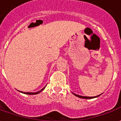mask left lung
<instances>
[{
	"label": "left lung",
	"mask_w": 121,
	"mask_h": 121,
	"mask_svg": "<svg viewBox=\"0 0 121 121\" xmlns=\"http://www.w3.org/2000/svg\"><path fill=\"white\" fill-rule=\"evenodd\" d=\"M73 94L74 95H76V97H80V98H82V99H92V98H95V97H98V96H99L100 95H97V96H94V97H87V96H82V95H77V94H75L73 93Z\"/></svg>",
	"instance_id": "left-lung-1"
}]
</instances>
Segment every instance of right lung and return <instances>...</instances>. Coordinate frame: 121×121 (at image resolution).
I'll list each match as a JSON object with an SVG mask.
<instances>
[{
    "instance_id": "1",
    "label": "right lung",
    "mask_w": 121,
    "mask_h": 121,
    "mask_svg": "<svg viewBox=\"0 0 121 121\" xmlns=\"http://www.w3.org/2000/svg\"><path fill=\"white\" fill-rule=\"evenodd\" d=\"M45 86L43 87V89H41L40 91H37V92H35V93H32V92H23V91H20V92H22V93H23V94H28V95H35V94H39V93H40L41 91H42L45 89Z\"/></svg>"
}]
</instances>
